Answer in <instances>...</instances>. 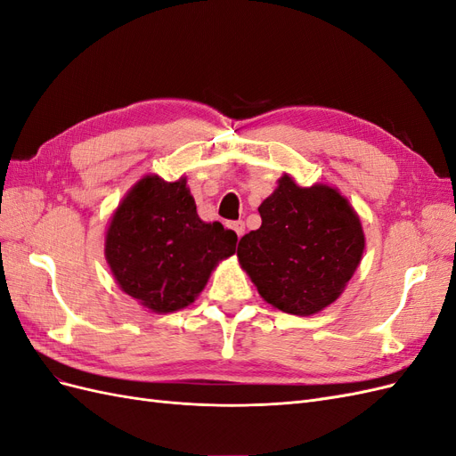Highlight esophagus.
<instances>
[{
	"instance_id": "esophagus-1",
	"label": "esophagus",
	"mask_w": 456,
	"mask_h": 456,
	"mask_svg": "<svg viewBox=\"0 0 456 456\" xmlns=\"http://www.w3.org/2000/svg\"><path fill=\"white\" fill-rule=\"evenodd\" d=\"M230 228L238 233V238H241L245 233V223L243 220H233V223H230Z\"/></svg>"
}]
</instances>
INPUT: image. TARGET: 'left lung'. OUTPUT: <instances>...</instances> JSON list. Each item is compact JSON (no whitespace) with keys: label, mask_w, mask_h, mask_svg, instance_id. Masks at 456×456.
I'll list each match as a JSON object with an SVG mask.
<instances>
[{"label":"left lung","mask_w":456,"mask_h":456,"mask_svg":"<svg viewBox=\"0 0 456 456\" xmlns=\"http://www.w3.org/2000/svg\"><path fill=\"white\" fill-rule=\"evenodd\" d=\"M258 213L260 228L238 245L240 265L258 295L293 315L333 305L365 249L360 216L348 200L327 184L302 188L283 175Z\"/></svg>","instance_id":"1"}]
</instances>
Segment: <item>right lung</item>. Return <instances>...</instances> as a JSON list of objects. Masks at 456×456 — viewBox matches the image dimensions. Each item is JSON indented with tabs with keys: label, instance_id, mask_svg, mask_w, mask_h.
<instances>
[{
	"label": "right lung",
	"instance_id": "right-lung-1",
	"mask_svg": "<svg viewBox=\"0 0 456 456\" xmlns=\"http://www.w3.org/2000/svg\"><path fill=\"white\" fill-rule=\"evenodd\" d=\"M236 232L203 223L186 178H141L106 230L104 255L123 293L156 314L196 300L220 260L236 253Z\"/></svg>",
	"mask_w": 456,
	"mask_h": 456
}]
</instances>
